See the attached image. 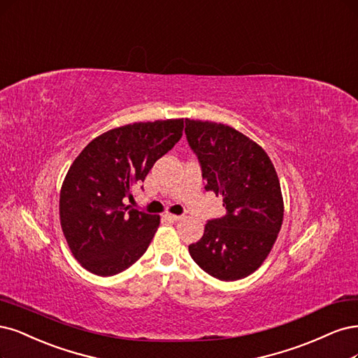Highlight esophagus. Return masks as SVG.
<instances>
[{"label": "esophagus", "instance_id": "esophagus-1", "mask_svg": "<svg viewBox=\"0 0 358 358\" xmlns=\"http://www.w3.org/2000/svg\"><path fill=\"white\" fill-rule=\"evenodd\" d=\"M166 217H167L169 220H173V222H178V220L182 219V216H179V215H170V213H167Z\"/></svg>", "mask_w": 358, "mask_h": 358}]
</instances>
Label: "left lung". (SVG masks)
Listing matches in <instances>:
<instances>
[{"mask_svg":"<svg viewBox=\"0 0 358 358\" xmlns=\"http://www.w3.org/2000/svg\"><path fill=\"white\" fill-rule=\"evenodd\" d=\"M185 134L199 157L206 191L224 199L227 215L208 220L189 255L222 281L250 275L264 264L285 215L280 180L268 154L225 124L185 118Z\"/></svg>","mask_w":358,"mask_h":358,"instance_id":"left-lung-1","label":"left lung"}]
</instances>
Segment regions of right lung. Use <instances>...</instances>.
<instances>
[{"label": "right lung", "mask_w": 358, "mask_h": 358, "mask_svg": "<svg viewBox=\"0 0 358 358\" xmlns=\"http://www.w3.org/2000/svg\"><path fill=\"white\" fill-rule=\"evenodd\" d=\"M183 118L133 122L93 139L73 159L60 189V225L72 255L109 277L146 252L159 216L131 206V188L182 138Z\"/></svg>", "instance_id": "add662e5"}]
</instances>
